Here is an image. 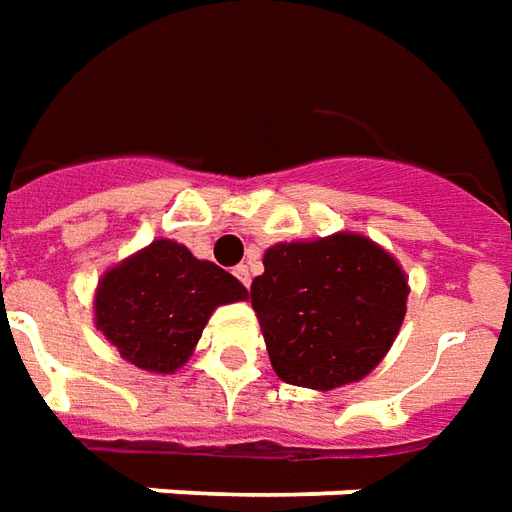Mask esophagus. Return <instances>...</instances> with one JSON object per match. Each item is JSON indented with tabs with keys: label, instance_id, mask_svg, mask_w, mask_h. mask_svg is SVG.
Returning a JSON list of instances; mask_svg holds the SVG:
<instances>
[{
	"label": "esophagus",
	"instance_id": "obj_1",
	"mask_svg": "<svg viewBox=\"0 0 512 512\" xmlns=\"http://www.w3.org/2000/svg\"><path fill=\"white\" fill-rule=\"evenodd\" d=\"M235 277L241 280V285H244V288H249V282H252V271H249V266H238L235 268Z\"/></svg>",
	"mask_w": 512,
	"mask_h": 512
}]
</instances>
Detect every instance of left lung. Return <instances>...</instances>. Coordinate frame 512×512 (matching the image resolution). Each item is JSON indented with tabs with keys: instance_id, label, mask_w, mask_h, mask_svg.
Instances as JSON below:
<instances>
[{
	"instance_id": "obj_1",
	"label": "left lung",
	"mask_w": 512,
	"mask_h": 512,
	"mask_svg": "<svg viewBox=\"0 0 512 512\" xmlns=\"http://www.w3.org/2000/svg\"><path fill=\"white\" fill-rule=\"evenodd\" d=\"M252 282V307L277 377L332 391L366 377L405 321L407 277L357 232L274 244Z\"/></svg>"
}]
</instances>
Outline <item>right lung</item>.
<instances>
[{"mask_svg": "<svg viewBox=\"0 0 512 512\" xmlns=\"http://www.w3.org/2000/svg\"><path fill=\"white\" fill-rule=\"evenodd\" d=\"M246 296L224 268L199 260L177 241L157 238L102 274L94 321L132 366L171 374L194 355L213 310Z\"/></svg>", "mask_w": 512, "mask_h": 512, "instance_id": "right-lung-1", "label": "right lung"}]
</instances>
